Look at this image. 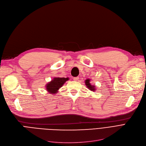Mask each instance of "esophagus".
Wrapping results in <instances>:
<instances>
[{"instance_id":"esophagus-1","label":"esophagus","mask_w":146,"mask_h":146,"mask_svg":"<svg viewBox=\"0 0 146 146\" xmlns=\"http://www.w3.org/2000/svg\"><path fill=\"white\" fill-rule=\"evenodd\" d=\"M74 81H78L79 80V77H76L73 78Z\"/></svg>"}]
</instances>
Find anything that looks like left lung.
<instances>
[{
  "label": "left lung",
  "instance_id": "left-lung-1",
  "mask_svg": "<svg viewBox=\"0 0 146 146\" xmlns=\"http://www.w3.org/2000/svg\"><path fill=\"white\" fill-rule=\"evenodd\" d=\"M90 79H88L85 80V85L87 86V88L90 90H92V91H95V86L94 85H92V84L90 83Z\"/></svg>",
  "mask_w": 146,
  "mask_h": 146
}]
</instances>
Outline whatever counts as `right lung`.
Wrapping results in <instances>:
<instances>
[{
    "mask_svg": "<svg viewBox=\"0 0 146 146\" xmlns=\"http://www.w3.org/2000/svg\"><path fill=\"white\" fill-rule=\"evenodd\" d=\"M69 80L68 78H54L46 85V90L51 94H56L58 89L62 87L64 83Z\"/></svg>",
    "mask_w": 146,
    "mask_h": 146,
    "instance_id": "add662e5",
    "label": "right lung"
}]
</instances>
